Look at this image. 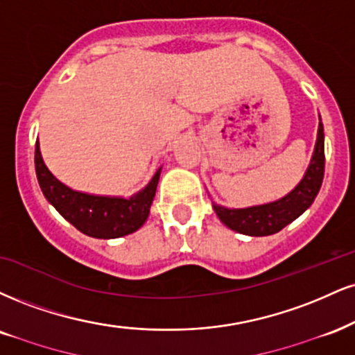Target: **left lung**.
Listing matches in <instances>:
<instances>
[{
  "label": "left lung",
  "mask_w": 355,
  "mask_h": 355,
  "mask_svg": "<svg viewBox=\"0 0 355 355\" xmlns=\"http://www.w3.org/2000/svg\"><path fill=\"white\" fill-rule=\"evenodd\" d=\"M324 127L319 122L318 140H315L314 155L307 166L304 178L291 193L281 200L258 207L230 210V208L213 205L218 218L233 232L250 234V236H268L275 234L302 215L314 202L322 185L324 178Z\"/></svg>",
  "instance_id": "8db88e82"
}]
</instances>
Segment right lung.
<instances>
[{"instance_id": "add662e5", "label": "right lung", "mask_w": 355, "mask_h": 355, "mask_svg": "<svg viewBox=\"0 0 355 355\" xmlns=\"http://www.w3.org/2000/svg\"><path fill=\"white\" fill-rule=\"evenodd\" d=\"M34 166L42 193L55 210L80 233L94 238H104V240L125 236L137 232L145 223L160 178L159 170L140 193L125 200L79 193L62 185L42 162L37 142L34 152Z\"/></svg>"}]
</instances>
